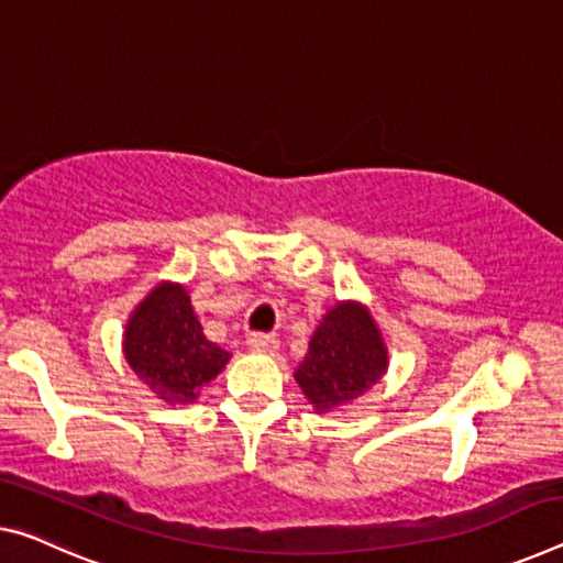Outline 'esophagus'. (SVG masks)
Returning <instances> with one entry per match:
<instances>
[{
	"instance_id": "obj_1",
	"label": "esophagus",
	"mask_w": 563,
	"mask_h": 563,
	"mask_svg": "<svg viewBox=\"0 0 563 563\" xmlns=\"http://www.w3.org/2000/svg\"><path fill=\"white\" fill-rule=\"evenodd\" d=\"M245 345L250 347L253 353H273L275 347H278V341H275L273 335H265V333H253L247 335Z\"/></svg>"
}]
</instances>
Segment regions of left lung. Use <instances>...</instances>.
<instances>
[{
	"label": "left lung",
	"mask_w": 563,
	"mask_h": 563,
	"mask_svg": "<svg viewBox=\"0 0 563 563\" xmlns=\"http://www.w3.org/2000/svg\"><path fill=\"white\" fill-rule=\"evenodd\" d=\"M386 371L388 345L371 310L358 300H338L320 320L292 376L316 413H330L361 398Z\"/></svg>",
	"instance_id": "1"
}]
</instances>
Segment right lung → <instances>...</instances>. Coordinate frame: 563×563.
Listing matches in <instances>:
<instances>
[{"label": "right lung", "instance_id": "right-lung-1", "mask_svg": "<svg viewBox=\"0 0 563 563\" xmlns=\"http://www.w3.org/2000/svg\"><path fill=\"white\" fill-rule=\"evenodd\" d=\"M122 353L132 373L169 406L195 404L230 353L205 338L180 283H157L124 325Z\"/></svg>", "mask_w": 563, "mask_h": 563}]
</instances>
